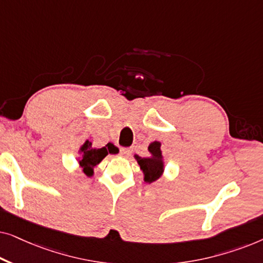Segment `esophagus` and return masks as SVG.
<instances>
[{"instance_id": "1", "label": "esophagus", "mask_w": 263, "mask_h": 263, "mask_svg": "<svg viewBox=\"0 0 263 263\" xmlns=\"http://www.w3.org/2000/svg\"><path fill=\"white\" fill-rule=\"evenodd\" d=\"M132 154V148H121L122 157H129Z\"/></svg>"}]
</instances>
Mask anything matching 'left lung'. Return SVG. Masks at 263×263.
<instances>
[{"label": "left lung", "mask_w": 263, "mask_h": 263, "mask_svg": "<svg viewBox=\"0 0 263 263\" xmlns=\"http://www.w3.org/2000/svg\"><path fill=\"white\" fill-rule=\"evenodd\" d=\"M148 157H140L135 154L134 158L140 165L143 174V181L146 183L156 182L163 176L165 171V161L161 152V142L153 141L148 145Z\"/></svg>", "instance_id": "left-lung-1"}]
</instances>
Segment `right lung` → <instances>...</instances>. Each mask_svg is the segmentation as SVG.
I'll return each mask as SVG.
<instances>
[{
	"label": "right lung",
	"instance_id": "add662e5",
	"mask_svg": "<svg viewBox=\"0 0 263 263\" xmlns=\"http://www.w3.org/2000/svg\"><path fill=\"white\" fill-rule=\"evenodd\" d=\"M114 147H102V148H93L92 142L86 140L84 145L79 149V156L77 158L79 166L81 167L82 172L88 177L95 175V167L105 158L109 153H114Z\"/></svg>",
	"mask_w": 263,
	"mask_h": 263
}]
</instances>
